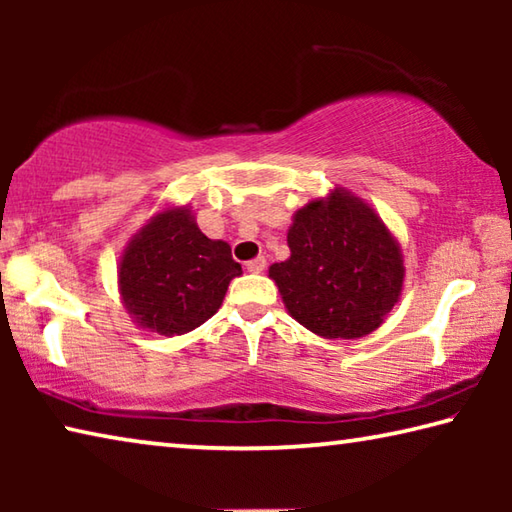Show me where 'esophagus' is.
I'll return each instance as SVG.
<instances>
[{
    "instance_id": "34e87169",
    "label": "esophagus",
    "mask_w": 512,
    "mask_h": 512,
    "mask_svg": "<svg viewBox=\"0 0 512 512\" xmlns=\"http://www.w3.org/2000/svg\"><path fill=\"white\" fill-rule=\"evenodd\" d=\"M246 268L250 273H262L266 268V259L264 257H257V259H250V262L246 264Z\"/></svg>"
}]
</instances>
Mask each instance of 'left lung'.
I'll use <instances>...</instances> for the list:
<instances>
[{
  "label": "left lung",
  "instance_id": "8db88e82",
  "mask_svg": "<svg viewBox=\"0 0 512 512\" xmlns=\"http://www.w3.org/2000/svg\"><path fill=\"white\" fill-rule=\"evenodd\" d=\"M291 257L268 275L289 314L325 339H359L377 329L402 291V257L372 207L336 189L311 201L289 230Z\"/></svg>",
  "mask_w": 512,
  "mask_h": 512
}]
</instances>
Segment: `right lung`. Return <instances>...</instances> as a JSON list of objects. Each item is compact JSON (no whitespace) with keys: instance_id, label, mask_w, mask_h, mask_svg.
<instances>
[{"instance_id":"right-lung-1","label":"right lung","mask_w":512,"mask_h":512,"mask_svg":"<svg viewBox=\"0 0 512 512\" xmlns=\"http://www.w3.org/2000/svg\"><path fill=\"white\" fill-rule=\"evenodd\" d=\"M237 275L225 241L207 239L187 210H167L126 248L119 287L137 323L173 336L212 318Z\"/></svg>"}]
</instances>
